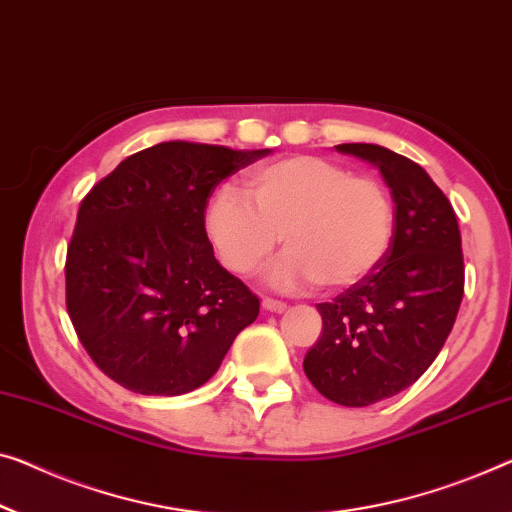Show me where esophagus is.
Returning <instances> with one entry per match:
<instances>
[{"mask_svg": "<svg viewBox=\"0 0 512 512\" xmlns=\"http://www.w3.org/2000/svg\"><path fill=\"white\" fill-rule=\"evenodd\" d=\"M262 308L269 310V312H282V310L287 308V303L276 301V299H269V296H266V299H262Z\"/></svg>", "mask_w": 512, "mask_h": 512, "instance_id": "1", "label": "esophagus"}]
</instances>
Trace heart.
Listing matches in <instances>:
<instances>
[{
    "mask_svg": "<svg viewBox=\"0 0 512 512\" xmlns=\"http://www.w3.org/2000/svg\"><path fill=\"white\" fill-rule=\"evenodd\" d=\"M248 196L218 188L207 204V234L227 269L253 276L276 253L278 289H347L375 273L391 250L395 204L384 183L345 165L294 156L248 174Z\"/></svg>",
    "mask_w": 512,
    "mask_h": 512,
    "instance_id": "heart-1",
    "label": "heart"
}]
</instances>
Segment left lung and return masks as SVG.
Masks as SVG:
<instances>
[{
	"label": "left lung",
	"mask_w": 512,
	"mask_h": 512,
	"mask_svg": "<svg viewBox=\"0 0 512 512\" xmlns=\"http://www.w3.org/2000/svg\"><path fill=\"white\" fill-rule=\"evenodd\" d=\"M335 149L381 172L395 234L375 273L317 305L322 338L303 370L331 402L368 407L409 388L444 347L464 294L462 239L448 197L414 160L379 144Z\"/></svg>",
	"instance_id": "left-lung-1"
}]
</instances>
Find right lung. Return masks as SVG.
Wrapping results in <instances>:
<instances>
[{"mask_svg":"<svg viewBox=\"0 0 512 512\" xmlns=\"http://www.w3.org/2000/svg\"><path fill=\"white\" fill-rule=\"evenodd\" d=\"M271 149L160 142L85 195L66 253V308L105 375L142 395L195 391L259 299L218 264L204 230L216 186Z\"/></svg>","mask_w":512,"mask_h":512,"instance_id":"right-lung-1","label":"right lung"}]
</instances>
